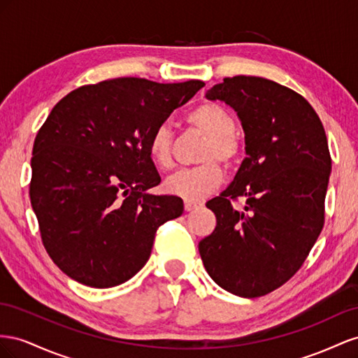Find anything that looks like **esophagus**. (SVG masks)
Masks as SVG:
<instances>
[{
  "mask_svg": "<svg viewBox=\"0 0 358 358\" xmlns=\"http://www.w3.org/2000/svg\"><path fill=\"white\" fill-rule=\"evenodd\" d=\"M201 206H202V202H198V201H190V199L185 201L186 211H192V210H195V208H198Z\"/></svg>",
  "mask_w": 358,
  "mask_h": 358,
  "instance_id": "1",
  "label": "esophagus"
}]
</instances>
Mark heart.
Here are the masks:
<instances>
[{
  "instance_id": "heart-1",
  "label": "heart",
  "mask_w": 358,
  "mask_h": 358,
  "mask_svg": "<svg viewBox=\"0 0 358 358\" xmlns=\"http://www.w3.org/2000/svg\"><path fill=\"white\" fill-rule=\"evenodd\" d=\"M186 122L207 136L199 155L203 163L172 173L165 181V189L172 195L195 201L207 196L222 185L223 169L216 159L231 166L240 159L243 145L234 134L237 127L236 118L219 103H201L189 112ZM148 155L162 169H169L173 165V135L169 126L160 124L151 131Z\"/></svg>"
}]
</instances>
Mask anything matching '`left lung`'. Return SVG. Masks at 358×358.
<instances>
[{
	"label": "left lung",
	"mask_w": 358,
	"mask_h": 358,
	"mask_svg": "<svg viewBox=\"0 0 358 358\" xmlns=\"http://www.w3.org/2000/svg\"><path fill=\"white\" fill-rule=\"evenodd\" d=\"M236 109L248 157L207 202L216 228L199 241L203 267L244 299L268 294L300 270L324 227L331 156L322 122L297 91L258 76L224 78L207 91ZM247 198L245 208L231 206Z\"/></svg>",
	"instance_id": "obj_1"
}]
</instances>
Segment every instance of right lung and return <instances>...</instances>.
<instances>
[{
	"label": "right lung",
	"mask_w": 358,
	"mask_h": 358,
	"mask_svg": "<svg viewBox=\"0 0 358 358\" xmlns=\"http://www.w3.org/2000/svg\"><path fill=\"white\" fill-rule=\"evenodd\" d=\"M203 85L106 79L50 110L34 139L29 199L43 246L69 278L124 283L148 261L160 224L181 216V198L147 193L160 185L148 138Z\"/></svg>",
	"instance_id": "obj_1"
}]
</instances>
